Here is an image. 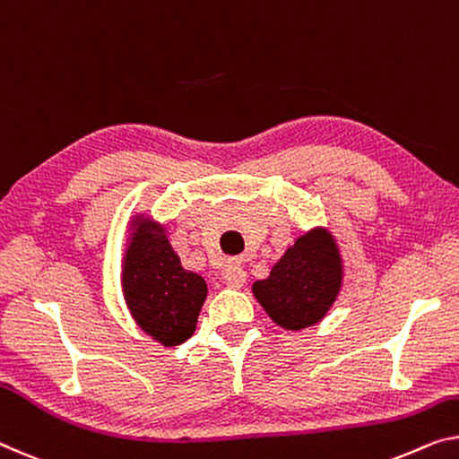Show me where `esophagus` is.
Wrapping results in <instances>:
<instances>
[{"label":"esophagus","instance_id":"34e87169","mask_svg":"<svg viewBox=\"0 0 459 459\" xmlns=\"http://www.w3.org/2000/svg\"><path fill=\"white\" fill-rule=\"evenodd\" d=\"M222 282L229 286V289H243L245 282H247V273L241 268V265H230V268L224 270L222 273Z\"/></svg>","mask_w":459,"mask_h":459}]
</instances>
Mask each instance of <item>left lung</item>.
Listing matches in <instances>:
<instances>
[{"label":"left lung","instance_id":"1","mask_svg":"<svg viewBox=\"0 0 459 459\" xmlns=\"http://www.w3.org/2000/svg\"><path fill=\"white\" fill-rule=\"evenodd\" d=\"M344 284V257L333 232L313 227L289 245L270 276L255 280L253 297L273 324L289 332L317 325Z\"/></svg>","mask_w":459,"mask_h":459}]
</instances>
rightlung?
Here are the masks:
<instances>
[{
  "label": "right lung",
  "mask_w": 459,
  "mask_h": 459,
  "mask_svg": "<svg viewBox=\"0 0 459 459\" xmlns=\"http://www.w3.org/2000/svg\"><path fill=\"white\" fill-rule=\"evenodd\" d=\"M121 295L146 336L160 346H179L194 336L208 284L200 273L183 268L167 227L138 212L127 222Z\"/></svg>",
  "instance_id": "add662e5"
}]
</instances>
